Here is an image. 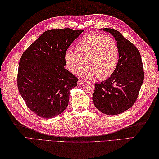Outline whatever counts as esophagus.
I'll use <instances>...</instances> for the list:
<instances>
[{
  "instance_id": "34e87169",
  "label": "esophagus",
  "mask_w": 159,
  "mask_h": 159,
  "mask_svg": "<svg viewBox=\"0 0 159 159\" xmlns=\"http://www.w3.org/2000/svg\"><path fill=\"white\" fill-rule=\"evenodd\" d=\"M84 80H79L78 81H77V84L78 85H82L84 84Z\"/></svg>"
}]
</instances>
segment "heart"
<instances>
[{"label":"heart","instance_id":"1","mask_svg":"<svg viewBox=\"0 0 159 159\" xmlns=\"http://www.w3.org/2000/svg\"><path fill=\"white\" fill-rule=\"evenodd\" d=\"M75 50H67L64 54L65 66L73 74L78 73L86 63L88 67L81 76L104 80L113 75L117 67L119 48L111 37L89 33L77 42Z\"/></svg>","mask_w":159,"mask_h":159}]
</instances>
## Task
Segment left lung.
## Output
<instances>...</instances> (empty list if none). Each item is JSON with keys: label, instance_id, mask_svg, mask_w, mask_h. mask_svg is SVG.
Returning a JSON list of instances; mask_svg holds the SVG:
<instances>
[{"label": "left lung", "instance_id": "8db88e82", "mask_svg": "<svg viewBox=\"0 0 159 159\" xmlns=\"http://www.w3.org/2000/svg\"><path fill=\"white\" fill-rule=\"evenodd\" d=\"M100 30L110 33L117 41L119 61L113 74L95 84L92 100L101 113L118 115L132 107L138 96L144 77L141 55L135 46L117 30Z\"/></svg>", "mask_w": 159, "mask_h": 159}]
</instances>
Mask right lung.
<instances>
[{"label":"right lung","mask_w":159,"mask_h":159,"mask_svg":"<svg viewBox=\"0 0 159 159\" xmlns=\"http://www.w3.org/2000/svg\"><path fill=\"white\" fill-rule=\"evenodd\" d=\"M82 30L46 31L23 53L19 61L17 86L29 109L44 119L65 110L69 91L78 79L65 69L64 54Z\"/></svg>","instance_id":"1"}]
</instances>
